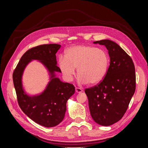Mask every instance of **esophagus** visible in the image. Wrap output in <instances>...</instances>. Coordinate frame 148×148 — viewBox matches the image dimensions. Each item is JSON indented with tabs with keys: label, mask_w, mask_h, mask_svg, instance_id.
<instances>
[{
	"label": "esophagus",
	"mask_w": 148,
	"mask_h": 148,
	"mask_svg": "<svg viewBox=\"0 0 148 148\" xmlns=\"http://www.w3.org/2000/svg\"><path fill=\"white\" fill-rule=\"evenodd\" d=\"M75 91L77 93H81L82 92H83V89L80 88L78 87H76L75 88Z\"/></svg>",
	"instance_id": "1"
}]
</instances>
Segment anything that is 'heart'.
<instances>
[{
  "label": "heart",
  "mask_w": 148,
  "mask_h": 148,
  "mask_svg": "<svg viewBox=\"0 0 148 148\" xmlns=\"http://www.w3.org/2000/svg\"><path fill=\"white\" fill-rule=\"evenodd\" d=\"M60 69L67 81H71L77 68L79 82L91 84L99 83L104 78L109 65L107 52L101 49L80 45L71 47L65 56L59 60Z\"/></svg>",
  "instance_id": "b5f03b06"
}]
</instances>
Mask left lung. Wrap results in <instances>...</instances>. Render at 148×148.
<instances>
[{
    "mask_svg": "<svg viewBox=\"0 0 148 148\" xmlns=\"http://www.w3.org/2000/svg\"><path fill=\"white\" fill-rule=\"evenodd\" d=\"M108 50L110 65L104 78L86 88L92 119L103 126L117 122L126 112L135 91V69L132 58L117 43L109 39L94 42Z\"/></svg>",
    "mask_w": 148,
    "mask_h": 148,
    "instance_id": "left-lung-1",
    "label": "left lung"
}]
</instances>
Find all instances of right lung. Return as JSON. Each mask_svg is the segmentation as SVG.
Returning <instances> with one entry per match:
<instances>
[{"instance_id":"right-lung-1","label":"right lung","mask_w":148,"mask_h":148,"mask_svg":"<svg viewBox=\"0 0 148 148\" xmlns=\"http://www.w3.org/2000/svg\"><path fill=\"white\" fill-rule=\"evenodd\" d=\"M60 47V44H49L31 48L21 57L13 73V84L21 109L34 122L45 127H55L63 120L66 101L75 93L73 84L63 83L54 77V71L61 72L56 65V56ZM31 60H41L51 75L46 90L41 95L33 97L25 95L21 84L23 71Z\"/></svg>"}]
</instances>
